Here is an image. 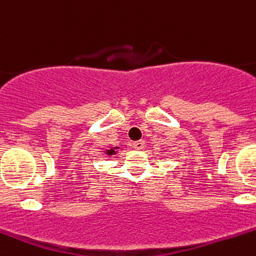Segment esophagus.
I'll return each instance as SVG.
<instances>
[{"mask_svg": "<svg viewBox=\"0 0 256 256\" xmlns=\"http://www.w3.org/2000/svg\"><path fill=\"white\" fill-rule=\"evenodd\" d=\"M132 146L136 148V150H142V148H145V141H144V140L135 141V142L132 144Z\"/></svg>", "mask_w": 256, "mask_h": 256, "instance_id": "34e87169", "label": "esophagus"}]
</instances>
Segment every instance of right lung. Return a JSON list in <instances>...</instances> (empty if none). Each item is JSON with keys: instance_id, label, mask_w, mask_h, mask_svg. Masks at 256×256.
<instances>
[{"instance_id": "1", "label": "right lung", "mask_w": 256, "mask_h": 256, "mask_svg": "<svg viewBox=\"0 0 256 256\" xmlns=\"http://www.w3.org/2000/svg\"><path fill=\"white\" fill-rule=\"evenodd\" d=\"M118 148H120L118 146H115V148H108V150H105L104 152H105L106 156H112V155H115V154H118Z\"/></svg>"}]
</instances>
